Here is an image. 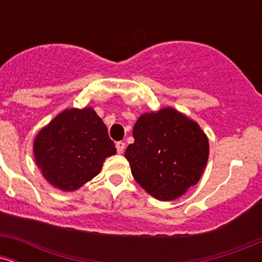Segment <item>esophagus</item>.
Segmentation results:
<instances>
[{"mask_svg":"<svg viewBox=\"0 0 262 262\" xmlns=\"http://www.w3.org/2000/svg\"><path fill=\"white\" fill-rule=\"evenodd\" d=\"M116 148H117V151H118V154H122L123 150L125 149V143L124 141H117Z\"/></svg>","mask_w":262,"mask_h":262,"instance_id":"34e87169","label":"esophagus"}]
</instances>
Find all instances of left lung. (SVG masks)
<instances>
[{"label": "left lung", "instance_id": "1", "mask_svg": "<svg viewBox=\"0 0 262 262\" xmlns=\"http://www.w3.org/2000/svg\"><path fill=\"white\" fill-rule=\"evenodd\" d=\"M133 137L124 156L135 181L151 196L176 200L200 181L209 146L196 122L173 108H164L140 116Z\"/></svg>", "mask_w": 262, "mask_h": 262}]
</instances>
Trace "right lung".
I'll return each mask as SVG.
<instances>
[{
  "mask_svg": "<svg viewBox=\"0 0 262 262\" xmlns=\"http://www.w3.org/2000/svg\"><path fill=\"white\" fill-rule=\"evenodd\" d=\"M107 127L92 108L66 110L39 132L34 156L45 179L75 191L93 179L104 159L116 154Z\"/></svg>",
  "mask_w": 262,
  "mask_h": 262,
  "instance_id": "right-lung-1",
  "label": "right lung"
}]
</instances>
